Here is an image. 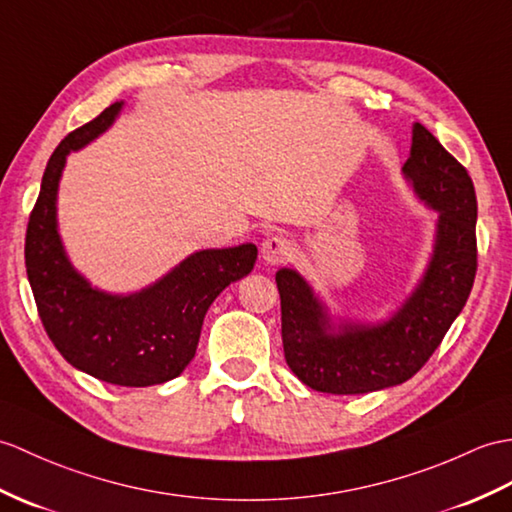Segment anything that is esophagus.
<instances>
[{"label": "esophagus", "instance_id": "34e87169", "mask_svg": "<svg viewBox=\"0 0 512 512\" xmlns=\"http://www.w3.org/2000/svg\"><path fill=\"white\" fill-rule=\"evenodd\" d=\"M294 253V246L290 240H285L281 235H272L268 240L261 244V259L268 266H279L285 264Z\"/></svg>", "mask_w": 512, "mask_h": 512}]
</instances>
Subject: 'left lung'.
<instances>
[{"label": "left lung", "mask_w": 512, "mask_h": 512, "mask_svg": "<svg viewBox=\"0 0 512 512\" xmlns=\"http://www.w3.org/2000/svg\"><path fill=\"white\" fill-rule=\"evenodd\" d=\"M401 174L414 198L436 211V222L430 259L397 310L382 320L342 316L299 270H277L285 362L318 392L364 395L408 382L469 299L478 266L471 176L421 124L412 126Z\"/></svg>", "instance_id": "obj_1"}]
</instances>
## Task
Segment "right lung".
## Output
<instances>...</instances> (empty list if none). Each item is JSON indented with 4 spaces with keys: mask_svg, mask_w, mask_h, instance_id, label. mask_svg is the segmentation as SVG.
<instances>
[{
    "mask_svg": "<svg viewBox=\"0 0 512 512\" xmlns=\"http://www.w3.org/2000/svg\"><path fill=\"white\" fill-rule=\"evenodd\" d=\"M122 109L124 100L111 104L67 135L47 161L28 222L26 270L43 327L63 358L100 382L144 388L170 382L194 360L209 305L253 270L257 246L202 248L126 294L98 288L71 264L58 231L67 157L104 135Z\"/></svg>",
    "mask_w": 512,
    "mask_h": 512,
    "instance_id": "right-lung-1",
    "label": "right lung"
}]
</instances>
